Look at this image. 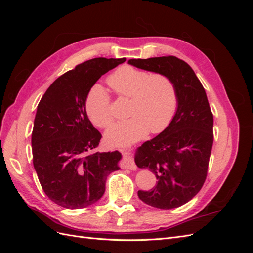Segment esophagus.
<instances>
[{
    "instance_id": "1",
    "label": "esophagus",
    "mask_w": 253,
    "mask_h": 253,
    "mask_svg": "<svg viewBox=\"0 0 253 253\" xmlns=\"http://www.w3.org/2000/svg\"><path fill=\"white\" fill-rule=\"evenodd\" d=\"M120 151L124 153V155H125V159H124V162H122V167H125V168H126V169H129V170H136V165L133 162V159L126 157L127 151L126 149L125 150L121 149Z\"/></svg>"
}]
</instances>
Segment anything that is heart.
<instances>
[{
  "label": "heart",
  "mask_w": 253,
  "mask_h": 253,
  "mask_svg": "<svg viewBox=\"0 0 253 253\" xmlns=\"http://www.w3.org/2000/svg\"><path fill=\"white\" fill-rule=\"evenodd\" d=\"M108 83L119 98L131 99L128 115L132 116L109 128L105 137L111 145L129 144L149 132H163L171 124L178 106V93L169 76L125 65L109 76ZM85 110L99 127H108L114 121L111 96L100 85L89 90Z\"/></svg>",
  "instance_id": "1"
}]
</instances>
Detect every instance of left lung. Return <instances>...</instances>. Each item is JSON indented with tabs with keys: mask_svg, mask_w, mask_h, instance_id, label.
Instances as JSON below:
<instances>
[{
	"mask_svg": "<svg viewBox=\"0 0 253 253\" xmlns=\"http://www.w3.org/2000/svg\"><path fill=\"white\" fill-rule=\"evenodd\" d=\"M141 70L165 74L175 82L177 111L155 138L142 143L135 163L156 176L157 185L138 191L140 200L159 209L177 208L200 192L208 174L213 144V114L205 88L194 71L175 56L131 59Z\"/></svg>",
	"mask_w": 253,
	"mask_h": 253,
	"instance_id": "obj_1",
	"label": "left lung"
}]
</instances>
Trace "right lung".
I'll return each instance as SVG.
<instances>
[{"mask_svg": "<svg viewBox=\"0 0 253 253\" xmlns=\"http://www.w3.org/2000/svg\"><path fill=\"white\" fill-rule=\"evenodd\" d=\"M125 61L95 58L78 64L53 81L38 104L33 163L45 194L63 208L98 202L108 175L119 170L118 151L93 152L102 135L87 117L85 100L97 80Z\"/></svg>", "mask_w": 253, "mask_h": 253, "instance_id": "obj_1", "label": "right lung"}]
</instances>
